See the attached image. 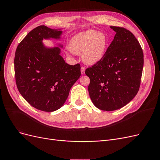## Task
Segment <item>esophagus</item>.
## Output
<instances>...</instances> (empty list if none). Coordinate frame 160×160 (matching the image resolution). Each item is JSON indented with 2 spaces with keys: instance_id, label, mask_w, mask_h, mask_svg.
I'll return each mask as SVG.
<instances>
[{
  "instance_id": "1",
  "label": "esophagus",
  "mask_w": 160,
  "mask_h": 160,
  "mask_svg": "<svg viewBox=\"0 0 160 160\" xmlns=\"http://www.w3.org/2000/svg\"><path fill=\"white\" fill-rule=\"evenodd\" d=\"M85 69L84 68V67H82L81 68V74H82V75L85 74Z\"/></svg>"
}]
</instances>
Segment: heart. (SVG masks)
I'll use <instances>...</instances> for the list:
<instances>
[{"label":"heart","instance_id":"b5f03b06","mask_svg":"<svg viewBox=\"0 0 160 160\" xmlns=\"http://www.w3.org/2000/svg\"><path fill=\"white\" fill-rule=\"evenodd\" d=\"M109 42L105 33L95 30H87L72 37L68 47L75 54L82 53V59L85 64L93 65L103 59Z\"/></svg>","mask_w":160,"mask_h":160}]
</instances>
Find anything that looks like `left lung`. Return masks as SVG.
<instances>
[{
    "label": "left lung",
    "mask_w": 160,
    "mask_h": 160,
    "mask_svg": "<svg viewBox=\"0 0 160 160\" xmlns=\"http://www.w3.org/2000/svg\"><path fill=\"white\" fill-rule=\"evenodd\" d=\"M110 27L116 34L103 59L85 70L92 102L108 111L124 107L137 95L143 67V52L133 33Z\"/></svg>",
    "instance_id": "obj_1"
}]
</instances>
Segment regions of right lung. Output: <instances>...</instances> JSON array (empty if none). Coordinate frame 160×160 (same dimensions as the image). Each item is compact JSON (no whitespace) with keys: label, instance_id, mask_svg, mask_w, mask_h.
Wrapping results in <instances>:
<instances>
[{"label":"right lung","instance_id":"right-lung-1","mask_svg":"<svg viewBox=\"0 0 160 160\" xmlns=\"http://www.w3.org/2000/svg\"><path fill=\"white\" fill-rule=\"evenodd\" d=\"M62 33L61 29L38 26L19 43L14 57L18 91L32 107L47 112L63 105L72 86L81 76L79 64L66 63L60 55V47H47L42 42L60 39Z\"/></svg>","mask_w":160,"mask_h":160}]
</instances>
